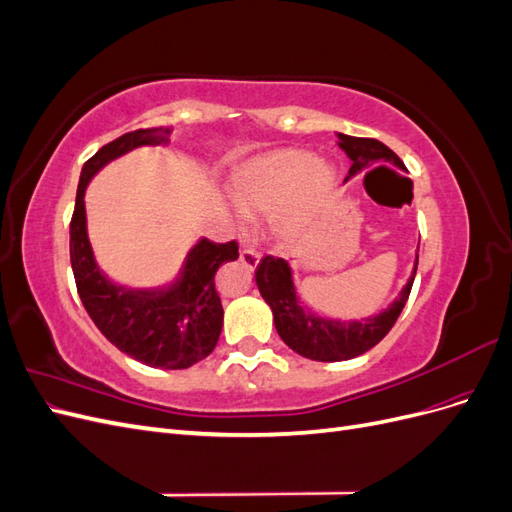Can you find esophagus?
<instances>
[{"label": "esophagus", "mask_w": 512, "mask_h": 512, "mask_svg": "<svg viewBox=\"0 0 512 512\" xmlns=\"http://www.w3.org/2000/svg\"><path fill=\"white\" fill-rule=\"evenodd\" d=\"M241 262L247 269H256L260 262V252L254 250V247H245V250H241Z\"/></svg>", "instance_id": "34e87169"}]
</instances>
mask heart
Returning <instances> with one entry per match:
<instances>
[{"mask_svg":"<svg viewBox=\"0 0 512 512\" xmlns=\"http://www.w3.org/2000/svg\"><path fill=\"white\" fill-rule=\"evenodd\" d=\"M335 190V168L305 149H277L232 175V196L245 215L267 213L277 243H297L320 222Z\"/></svg>","mask_w":512,"mask_h":512,"instance_id":"heart-1","label":"heart"}]
</instances>
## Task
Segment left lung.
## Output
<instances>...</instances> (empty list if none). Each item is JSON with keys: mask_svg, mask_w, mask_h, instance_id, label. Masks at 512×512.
<instances>
[{"mask_svg": "<svg viewBox=\"0 0 512 512\" xmlns=\"http://www.w3.org/2000/svg\"><path fill=\"white\" fill-rule=\"evenodd\" d=\"M339 136V147L346 151V156L352 160L348 177L363 173L374 162H389L397 168L406 170L404 162L399 160L395 151H391L384 143L376 141V138H359V136H348V134H337ZM418 265V256H416ZM414 273L408 280V284L401 290L399 299L386 307L374 318L367 320H329L320 318L309 312L307 307L299 303L297 290L292 284V271L284 258L265 256L260 260L256 269V284L273 312L275 329L284 339V344L290 346L294 352L305 356V359L312 361H348L374 348L380 339L393 329L397 322L401 309H404L410 290L414 284L416 275Z\"/></svg>", "mask_w": 512, "mask_h": 512, "instance_id": "obj_1", "label": "left lung"}]
</instances>
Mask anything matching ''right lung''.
<instances>
[{"instance_id": "right-lung-1", "label": "right lung", "mask_w": 512, "mask_h": 512, "mask_svg": "<svg viewBox=\"0 0 512 512\" xmlns=\"http://www.w3.org/2000/svg\"><path fill=\"white\" fill-rule=\"evenodd\" d=\"M168 134L164 128L128 132L85 162L70 222V262L87 314L108 342L149 367L185 369L203 361L218 344L224 309L215 273L224 262L239 258V243L200 239L173 284L130 288L108 280L96 265L85 215V188L104 164L136 147L162 145Z\"/></svg>"}]
</instances>
